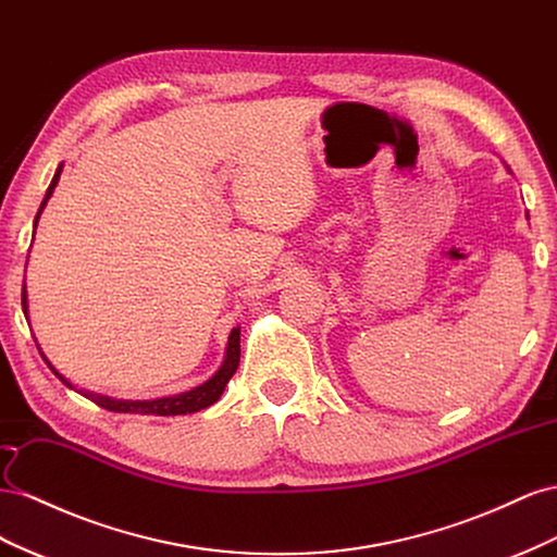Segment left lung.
<instances>
[{"instance_id": "left-lung-1", "label": "left lung", "mask_w": 557, "mask_h": 557, "mask_svg": "<svg viewBox=\"0 0 557 557\" xmlns=\"http://www.w3.org/2000/svg\"><path fill=\"white\" fill-rule=\"evenodd\" d=\"M506 170H508V165H506ZM508 172H511V170H508Z\"/></svg>"}]
</instances>
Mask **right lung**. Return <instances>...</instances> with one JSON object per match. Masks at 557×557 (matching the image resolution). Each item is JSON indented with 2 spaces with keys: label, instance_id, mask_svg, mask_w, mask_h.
Here are the masks:
<instances>
[{
  "label": "right lung",
  "instance_id": "1",
  "mask_svg": "<svg viewBox=\"0 0 557 557\" xmlns=\"http://www.w3.org/2000/svg\"><path fill=\"white\" fill-rule=\"evenodd\" d=\"M60 172H62V163L58 165L53 180L49 184V188H46V196L41 200V208L35 216V228L39 224V216L46 208V202H49V198L53 196V190L58 186V180H60ZM29 259V257H27ZM23 312L27 317V324H29V310H27V289L23 284ZM39 347V343H37ZM41 349V347H39ZM44 361L49 363V369L60 377L62 385H67L70 389H76L70 380L58 373V369L53 367V363L46 359V355L41 352ZM237 363H240V326H235L231 331L228 336V343H226V355H224V361H221L219 371L210 377L205 380L202 385L188 389V392H182V394H172V396H161V399H147V401H131V399H111V396H104V394H92L88 389H78V394H84L86 399L95 401L100 408L104 410H111V412H139V416H186V412H198L202 408H208L212 404H216L221 399V394H224L228 380L233 377V373L237 371Z\"/></svg>",
  "mask_w": 557,
  "mask_h": 557
}]
</instances>
